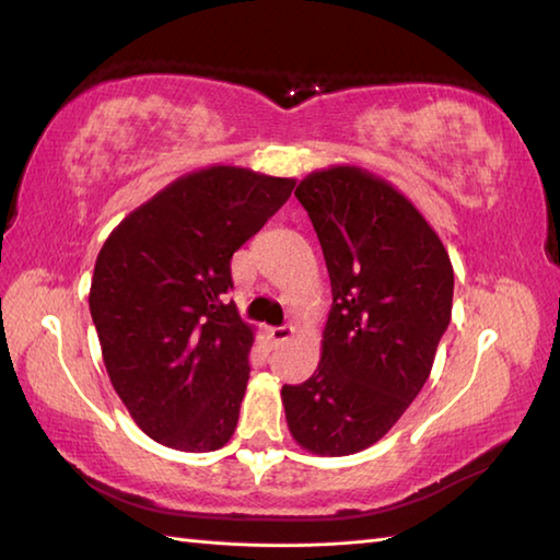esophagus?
Returning a JSON list of instances; mask_svg holds the SVG:
<instances>
[{"label":"esophagus","mask_w":560,"mask_h":560,"mask_svg":"<svg viewBox=\"0 0 560 560\" xmlns=\"http://www.w3.org/2000/svg\"><path fill=\"white\" fill-rule=\"evenodd\" d=\"M291 335H293L291 325H277V328H269V340H271V345L287 342V340L291 338Z\"/></svg>","instance_id":"obj_1"}]
</instances>
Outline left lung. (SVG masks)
I'll return each mask as SVG.
<instances>
[{
    "label": "left lung",
    "instance_id": "obj_1",
    "mask_svg": "<svg viewBox=\"0 0 560 560\" xmlns=\"http://www.w3.org/2000/svg\"><path fill=\"white\" fill-rule=\"evenodd\" d=\"M330 273L332 308L318 370L283 384L289 431L315 455L377 443L429 380L448 330L453 267L443 242L389 183L354 166L296 188Z\"/></svg>",
    "mask_w": 560,
    "mask_h": 560
}]
</instances>
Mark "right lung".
Masks as SVG:
<instances>
[{
	"label": "right lung",
	"instance_id": "add662e5",
	"mask_svg": "<svg viewBox=\"0 0 560 560\" xmlns=\"http://www.w3.org/2000/svg\"><path fill=\"white\" fill-rule=\"evenodd\" d=\"M296 180L210 166L119 222L97 254L90 315L109 382L149 439L186 453L237 429L254 332L230 259L289 200Z\"/></svg>",
	"mask_w": 560,
	"mask_h": 560
}]
</instances>
